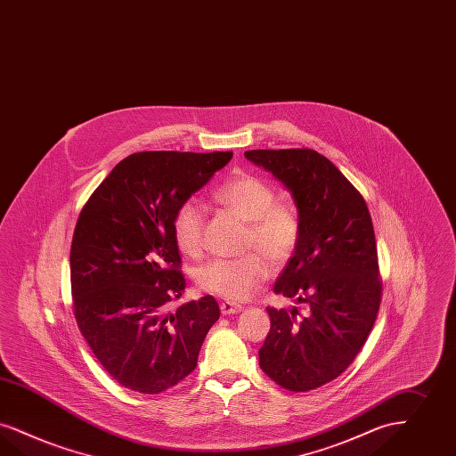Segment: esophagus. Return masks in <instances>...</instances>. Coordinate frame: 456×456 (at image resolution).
Here are the masks:
<instances>
[{
	"instance_id": "esophagus-1",
	"label": "esophagus",
	"mask_w": 456,
	"mask_h": 456,
	"mask_svg": "<svg viewBox=\"0 0 456 456\" xmlns=\"http://www.w3.org/2000/svg\"><path fill=\"white\" fill-rule=\"evenodd\" d=\"M242 309H244L242 305H239V304H232V302H222V304H220V312H222L224 315L239 314Z\"/></svg>"
}]
</instances>
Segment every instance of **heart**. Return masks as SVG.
Instances as JSON below:
<instances>
[{
    "label": "heart",
    "instance_id": "1",
    "mask_svg": "<svg viewBox=\"0 0 456 456\" xmlns=\"http://www.w3.org/2000/svg\"><path fill=\"white\" fill-rule=\"evenodd\" d=\"M214 199L249 222L248 246L261 249L274 265L290 259L300 237L298 216L290 205L274 203L276 195L268 183L251 175H239L222 183L214 191ZM203 224L205 210L200 201L190 199L176 208L173 236L184 255L200 253ZM264 256L251 251L232 259H214L199 268L197 283L205 292L242 302L270 276V263Z\"/></svg>",
    "mask_w": 456,
    "mask_h": 456
}]
</instances>
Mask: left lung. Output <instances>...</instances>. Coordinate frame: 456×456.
Listing matches in <instances>:
<instances>
[{
	"label": "left lung",
	"mask_w": 456,
	"mask_h": 456,
	"mask_svg": "<svg viewBox=\"0 0 456 456\" xmlns=\"http://www.w3.org/2000/svg\"><path fill=\"white\" fill-rule=\"evenodd\" d=\"M246 159L292 193L300 237L273 292L307 304L268 307L272 328L259 349L261 370L283 388L307 392L338 379L356 358L380 307L377 242L360 191L312 149H255Z\"/></svg>",
	"instance_id": "8db88e82"
}]
</instances>
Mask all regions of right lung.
<instances>
[{"label":"right lung","instance_id":"right-lung-1","mask_svg":"<svg viewBox=\"0 0 456 456\" xmlns=\"http://www.w3.org/2000/svg\"><path fill=\"white\" fill-rule=\"evenodd\" d=\"M232 152L147 151L117 164L83 207L71 244L74 315L113 380L159 394L190 375L219 319L207 295L167 312L186 281L173 217Z\"/></svg>","mask_w":456,"mask_h":456}]
</instances>
